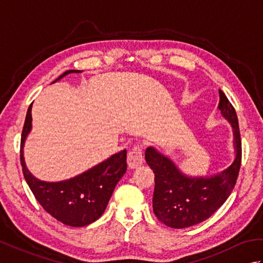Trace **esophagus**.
<instances>
[{"mask_svg":"<svg viewBox=\"0 0 263 263\" xmlns=\"http://www.w3.org/2000/svg\"><path fill=\"white\" fill-rule=\"evenodd\" d=\"M142 163H143L142 147L140 144H137V146H135L130 150V153L127 155V164L130 168L135 170L137 167L141 166Z\"/></svg>","mask_w":263,"mask_h":263,"instance_id":"34e87169","label":"esophagus"}]
</instances>
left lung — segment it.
Here are the masks:
<instances>
[{"mask_svg": "<svg viewBox=\"0 0 263 263\" xmlns=\"http://www.w3.org/2000/svg\"><path fill=\"white\" fill-rule=\"evenodd\" d=\"M218 108L233 125L236 157L220 174L208 178L183 175L176 166L154 148L146 150V161L155 173L153 208L157 219L172 228H185L208 219L225 203L235 186L242 163V141L236 110L219 89Z\"/></svg>", "mask_w": 263, "mask_h": 263, "instance_id": "8db88e82", "label": "left lung"}]
</instances>
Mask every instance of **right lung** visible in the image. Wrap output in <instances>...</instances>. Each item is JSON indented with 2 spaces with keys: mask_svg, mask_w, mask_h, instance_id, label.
<instances>
[{
  "mask_svg": "<svg viewBox=\"0 0 263 263\" xmlns=\"http://www.w3.org/2000/svg\"><path fill=\"white\" fill-rule=\"evenodd\" d=\"M79 72L81 71H65L59 79L68 73ZM30 128L31 104L27 110L21 133L20 161L25 180L39 204L55 219L68 226L82 227L97 220L104 214L117 182L126 171V150H122L71 180L58 183L43 182L33 177L25 164L22 148Z\"/></svg>",
  "mask_w": 263,
  "mask_h": 263,
  "instance_id": "add662e5",
  "label": "right lung"
}]
</instances>
